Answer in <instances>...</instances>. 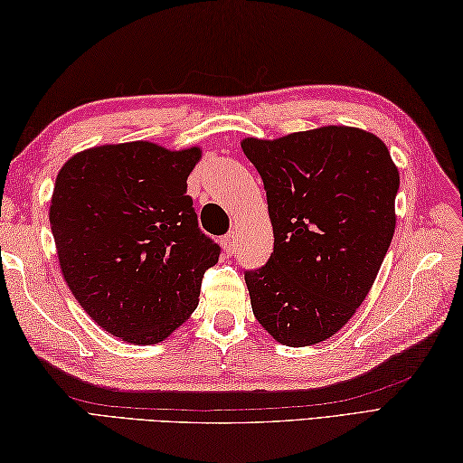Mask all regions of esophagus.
<instances>
[{
	"instance_id": "1",
	"label": "esophagus",
	"mask_w": 463,
	"mask_h": 463,
	"mask_svg": "<svg viewBox=\"0 0 463 463\" xmlns=\"http://www.w3.org/2000/svg\"><path fill=\"white\" fill-rule=\"evenodd\" d=\"M234 234H224V237L221 239V247H222V250L226 252V254H234V250H237V244H234Z\"/></svg>"
}]
</instances>
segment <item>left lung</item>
I'll return each mask as SVG.
<instances>
[{"label":"left lung","mask_w":463,"mask_h":463,"mask_svg":"<svg viewBox=\"0 0 463 463\" xmlns=\"http://www.w3.org/2000/svg\"><path fill=\"white\" fill-rule=\"evenodd\" d=\"M241 146L262 176L274 232L269 262L244 274L254 317L287 346L324 342L378 277L396 231L398 166L380 137L346 125Z\"/></svg>","instance_id":"1"}]
</instances>
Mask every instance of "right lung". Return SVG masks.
<instances>
[{
  "label": "right lung",
  "instance_id": "1",
  "mask_svg": "<svg viewBox=\"0 0 463 463\" xmlns=\"http://www.w3.org/2000/svg\"><path fill=\"white\" fill-rule=\"evenodd\" d=\"M201 156V146L113 143L73 155L57 173L49 222L63 279L81 308L127 344L169 338L219 262L186 194Z\"/></svg>",
  "mask_w": 463,
  "mask_h": 463
}]
</instances>
